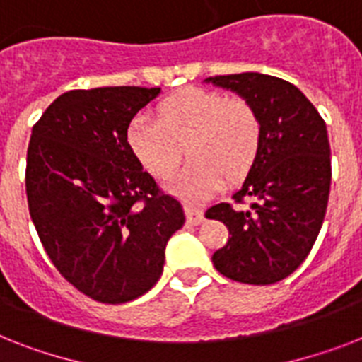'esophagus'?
Here are the masks:
<instances>
[{
  "instance_id": "1",
  "label": "esophagus",
  "mask_w": 362,
  "mask_h": 362,
  "mask_svg": "<svg viewBox=\"0 0 362 362\" xmlns=\"http://www.w3.org/2000/svg\"><path fill=\"white\" fill-rule=\"evenodd\" d=\"M184 212H186V220L189 221L192 226H199V223L204 220L203 210L199 209L197 204L186 203V204H184Z\"/></svg>"
}]
</instances>
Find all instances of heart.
<instances>
[{"label":"heart","instance_id":"heart-1","mask_svg":"<svg viewBox=\"0 0 362 362\" xmlns=\"http://www.w3.org/2000/svg\"><path fill=\"white\" fill-rule=\"evenodd\" d=\"M187 142L192 161L169 182L182 197H204L250 170L261 146V120L244 98L184 88L158 105V118L136 115L127 144L139 163L158 178L175 173Z\"/></svg>","mask_w":362,"mask_h":362}]
</instances>
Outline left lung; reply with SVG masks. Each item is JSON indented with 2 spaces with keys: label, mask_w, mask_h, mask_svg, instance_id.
Listing matches in <instances>:
<instances>
[{
  "label": "left lung",
  "mask_w": 362,
  "mask_h": 362,
  "mask_svg": "<svg viewBox=\"0 0 362 362\" xmlns=\"http://www.w3.org/2000/svg\"><path fill=\"white\" fill-rule=\"evenodd\" d=\"M247 99L261 120V146L233 203L206 210L229 240L212 263L226 278L269 286L298 269L323 226L331 189L327 125L297 86L261 73L209 76ZM250 201V209H240Z\"/></svg>",
  "instance_id": "1"
}]
</instances>
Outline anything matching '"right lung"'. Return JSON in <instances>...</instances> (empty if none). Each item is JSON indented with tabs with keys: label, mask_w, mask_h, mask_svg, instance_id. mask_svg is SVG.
Segmentation results:
<instances>
[{
	"label": "right lung",
	"mask_w": 362,
	"mask_h": 362,
	"mask_svg": "<svg viewBox=\"0 0 362 362\" xmlns=\"http://www.w3.org/2000/svg\"><path fill=\"white\" fill-rule=\"evenodd\" d=\"M159 92L71 90L31 129V221L59 274L98 303H129L152 289L167 240L186 220L180 201L142 170L127 144L131 120Z\"/></svg>",
	"instance_id": "obj_1"
}]
</instances>
